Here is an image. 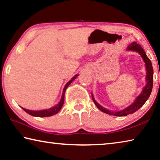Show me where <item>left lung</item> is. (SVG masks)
I'll use <instances>...</instances> for the list:
<instances>
[{"mask_svg":"<svg viewBox=\"0 0 160 160\" xmlns=\"http://www.w3.org/2000/svg\"><path fill=\"white\" fill-rule=\"evenodd\" d=\"M127 50L129 51H135L138 52L140 55H141L142 58L144 60L146 66V70H147V77H146V80H147V85L143 89L142 93L140 94V95L137 97L134 103L127 107L126 109L119 111V112H111V111L107 110L105 108L102 107L101 105H99L98 103H97L95 100H94L93 95H92V97L93 102L94 104L96 105L97 107L98 108L99 110H101L102 112L104 113H108V114L113 115V116H126L128 114H131V113H134L136 112V111L138 110L140 107H141L143 104H145V102L147 101L148 99L150 97L152 90V86H153V68L152 66V63L150 59L146 55L145 51H143L142 48L140 47V45L138 44L136 42H132L130 44L128 48H127Z\"/></svg>","mask_w":160,"mask_h":160,"instance_id":"left-lung-1","label":"left lung"}]
</instances>
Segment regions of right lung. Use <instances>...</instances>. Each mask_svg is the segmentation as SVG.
Wrapping results in <instances>:
<instances>
[{"label": "right lung", "mask_w": 160, "mask_h": 160, "mask_svg": "<svg viewBox=\"0 0 160 160\" xmlns=\"http://www.w3.org/2000/svg\"><path fill=\"white\" fill-rule=\"evenodd\" d=\"M77 76H78V75H76L75 77L72 78V79L70 80L69 82L66 84V86L64 87V89H63V94H62L61 101H60V102L58 103V104L56 105V106L51 108V109H49L42 110V111H31V110L24 109V108H22V109L25 111V112L29 113V115H32L33 116H37V117H46V116H53L54 114H56V113H57L59 112V111L61 109V107L63 105L64 95H65V92H66V90L67 89L68 87L70 84L71 83L72 81H73L75 79V78H76Z\"/></svg>", "instance_id": "obj_1"}]
</instances>
